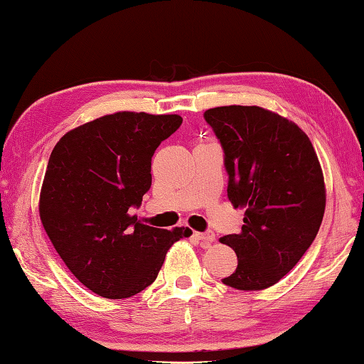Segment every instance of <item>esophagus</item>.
<instances>
[{"instance_id": "obj_1", "label": "esophagus", "mask_w": 364, "mask_h": 364, "mask_svg": "<svg viewBox=\"0 0 364 364\" xmlns=\"http://www.w3.org/2000/svg\"><path fill=\"white\" fill-rule=\"evenodd\" d=\"M194 235L199 240H202V243H205V245H208V243H213L216 240V237H215L213 232H194Z\"/></svg>"}]
</instances>
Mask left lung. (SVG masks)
<instances>
[{
    "label": "left lung",
    "instance_id": "obj_1",
    "mask_svg": "<svg viewBox=\"0 0 364 364\" xmlns=\"http://www.w3.org/2000/svg\"><path fill=\"white\" fill-rule=\"evenodd\" d=\"M203 116L224 149L229 200L245 208L240 232L220 239L239 259L223 283L266 289L299 262L320 229L326 188L318 156L306 132L270 109L230 105Z\"/></svg>",
    "mask_w": 364,
    "mask_h": 364
}]
</instances>
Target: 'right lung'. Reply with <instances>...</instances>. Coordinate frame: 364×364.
Masks as SVG:
<instances>
[{
	"label": "right lung",
	"mask_w": 364,
	"mask_h": 364,
	"mask_svg": "<svg viewBox=\"0 0 364 364\" xmlns=\"http://www.w3.org/2000/svg\"><path fill=\"white\" fill-rule=\"evenodd\" d=\"M178 114L119 111L67 132L52 149L39 218L70 272L92 293L125 299L157 279L189 228L157 229L130 215L151 188V159Z\"/></svg>",
	"instance_id": "obj_1"
}]
</instances>
